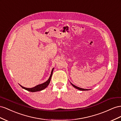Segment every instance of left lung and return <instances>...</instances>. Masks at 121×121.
<instances>
[{
  "label": "left lung",
  "mask_w": 121,
  "mask_h": 121,
  "mask_svg": "<svg viewBox=\"0 0 121 121\" xmlns=\"http://www.w3.org/2000/svg\"><path fill=\"white\" fill-rule=\"evenodd\" d=\"M70 84L74 88L77 89L78 90H81V91H88V90H89V89H82V88H81L80 87H77V86H76L74 85L73 84H72L71 82H70Z\"/></svg>",
  "instance_id": "left-lung-1"
}]
</instances>
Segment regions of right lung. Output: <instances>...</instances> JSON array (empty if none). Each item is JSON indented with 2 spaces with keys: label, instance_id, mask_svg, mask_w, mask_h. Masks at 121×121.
<instances>
[{
  "label": "right lung",
  "instance_id": "add662e5",
  "mask_svg": "<svg viewBox=\"0 0 121 121\" xmlns=\"http://www.w3.org/2000/svg\"><path fill=\"white\" fill-rule=\"evenodd\" d=\"M54 68H53L52 69V70L51 73V75L50 76L49 79H48V80L46 82H43V84L38 85L35 86V87H34L31 88H28L24 87H23V86H22L21 85H20V84L19 85H20V86L22 88H23L24 89H25V90H27V91H28L29 92H35L40 91L43 90L46 88L48 87V86L49 85L50 82V81H51V78H52V74H53V70H54Z\"/></svg>",
  "mask_w": 121,
  "mask_h": 121
}]
</instances>
